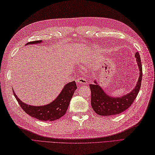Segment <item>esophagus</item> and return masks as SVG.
Listing matches in <instances>:
<instances>
[{
	"instance_id": "obj_1",
	"label": "esophagus",
	"mask_w": 155,
	"mask_h": 155,
	"mask_svg": "<svg viewBox=\"0 0 155 155\" xmlns=\"http://www.w3.org/2000/svg\"><path fill=\"white\" fill-rule=\"evenodd\" d=\"M76 82L78 83V84H79L80 85H87V80L86 79L84 78H80L78 79V80H76Z\"/></svg>"
}]
</instances>
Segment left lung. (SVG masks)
Wrapping results in <instances>:
<instances>
[{
  "label": "left lung",
  "mask_w": 155,
  "mask_h": 155,
  "mask_svg": "<svg viewBox=\"0 0 155 155\" xmlns=\"http://www.w3.org/2000/svg\"><path fill=\"white\" fill-rule=\"evenodd\" d=\"M139 70V78L135 87L129 93L122 97H112L108 95L98 84L97 80L90 84L91 92V104L93 110L100 116H112L120 114L129 108L136 98L141 87L142 80V66L140 56L137 52L135 54Z\"/></svg>",
  "instance_id": "1"
}]
</instances>
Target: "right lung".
I'll use <instances>...</instances> for the list:
<instances>
[{"label": "right lung", "instance_id": "add662e5", "mask_svg": "<svg viewBox=\"0 0 155 155\" xmlns=\"http://www.w3.org/2000/svg\"><path fill=\"white\" fill-rule=\"evenodd\" d=\"M41 43H43L42 41H35L28 43L25 45ZM76 89L77 86L75 81L68 83L64 85L61 92L53 101L43 106H32L26 104L19 99L14 91L13 92L20 106L28 115L37 120L46 122L58 120L66 114L70 100Z\"/></svg>", "mask_w": 155, "mask_h": 155}]
</instances>
